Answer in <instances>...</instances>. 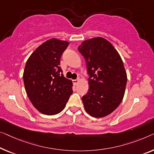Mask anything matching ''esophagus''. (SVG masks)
<instances>
[{
  "instance_id": "obj_1",
  "label": "esophagus",
  "mask_w": 154,
  "mask_h": 154,
  "mask_svg": "<svg viewBox=\"0 0 154 154\" xmlns=\"http://www.w3.org/2000/svg\"><path fill=\"white\" fill-rule=\"evenodd\" d=\"M79 80H80L79 78H77V79H74V80H73V81H72L73 84H74L75 85V86H76V85H77V84L79 83Z\"/></svg>"
}]
</instances>
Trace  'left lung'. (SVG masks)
I'll return each instance as SVG.
<instances>
[{"mask_svg": "<svg viewBox=\"0 0 154 154\" xmlns=\"http://www.w3.org/2000/svg\"><path fill=\"white\" fill-rule=\"evenodd\" d=\"M86 62L89 88L82 97L85 110L102 118L116 110L122 100L127 82L120 54L102 37L84 41L78 48Z\"/></svg>", "mask_w": 154, "mask_h": 154, "instance_id": "obj_1", "label": "left lung"}]
</instances>
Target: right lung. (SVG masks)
Instances as JSON below:
<instances>
[{
	"label": "right lung",
	"instance_id": "1",
	"mask_svg": "<svg viewBox=\"0 0 154 154\" xmlns=\"http://www.w3.org/2000/svg\"><path fill=\"white\" fill-rule=\"evenodd\" d=\"M69 45L57 38L45 41L27 59L23 72L27 95L41 113H60L72 93V82L62 74L60 59Z\"/></svg>",
	"mask_w": 154,
	"mask_h": 154
}]
</instances>
